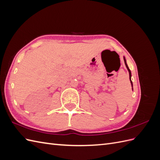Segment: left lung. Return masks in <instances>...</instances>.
<instances>
[{
	"instance_id": "8db88e82",
	"label": "left lung",
	"mask_w": 160,
	"mask_h": 160,
	"mask_svg": "<svg viewBox=\"0 0 160 160\" xmlns=\"http://www.w3.org/2000/svg\"><path fill=\"white\" fill-rule=\"evenodd\" d=\"M123 59H124V62H125V66H126L127 69H128V71H129V79H130V81H131V84H132V86L133 87V83H132V80H131V77H132V73H131V71H130V69H129V67H128V65H127V63H126V60H125V57L123 58ZM132 89H133V88H132Z\"/></svg>"
}]
</instances>
